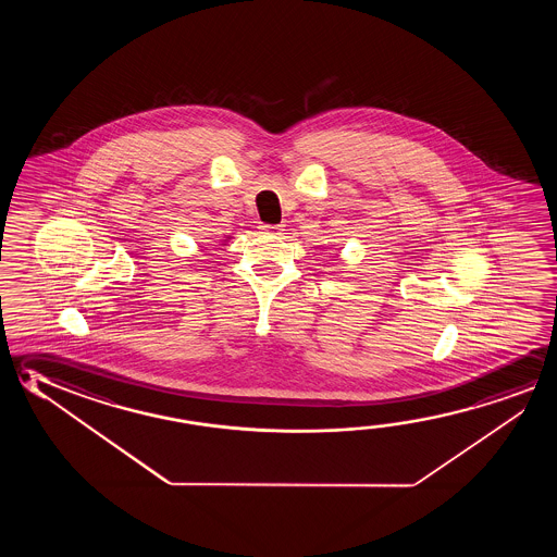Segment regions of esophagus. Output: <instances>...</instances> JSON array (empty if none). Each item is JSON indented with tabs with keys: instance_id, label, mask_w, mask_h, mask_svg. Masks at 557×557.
<instances>
[{
	"instance_id": "34e87169",
	"label": "esophagus",
	"mask_w": 557,
	"mask_h": 557,
	"mask_svg": "<svg viewBox=\"0 0 557 557\" xmlns=\"http://www.w3.org/2000/svg\"><path fill=\"white\" fill-rule=\"evenodd\" d=\"M260 228H262V233H265V235H282L283 225H260Z\"/></svg>"
}]
</instances>
